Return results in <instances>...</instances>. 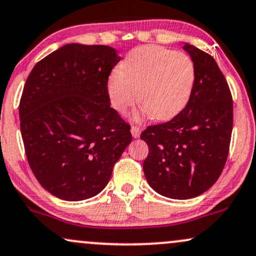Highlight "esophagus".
Segmentation results:
<instances>
[{
    "label": "esophagus",
    "instance_id": "obj_1",
    "mask_svg": "<svg viewBox=\"0 0 256 256\" xmlns=\"http://www.w3.org/2000/svg\"><path fill=\"white\" fill-rule=\"evenodd\" d=\"M130 132H132V135H133V138H139L140 136V128L138 127V126H135V124L132 126Z\"/></svg>",
    "mask_w": 256,
    "mask_h": 256
}]
</instances>
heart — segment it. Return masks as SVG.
Instances as JSON below:
<instances>
[{
    "mask_svg": "<svg viewBox=\"0 0 256 256\" xmlns=\"http://www.w3.org/2000/svg\"><path fill=\"white\" fill-rule=\"evenodd\" d=\"M194 76V63L188 55L147 45L130 51L122 69L110 74L108 94L118 112H127L139 98L142 114H150L154 120H168L187 104Z\"/></svg>",
    "mask_w": 256,
    "mask_h": 256,
    "instance_id": "obj_1",
    "label": "heart"
}]
</instances>
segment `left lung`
Wrapping results in <instances>:
<instances>
[{"mask_svg": "<svg viewBox=\"0 0 256 256\" xmlns=\"http://www.w3.org/2000/svg\"><path fill=\"white\" fill-rule=\"evenodd\" d=\"M195 76L186 108L170 121L148 126L140 135L148 145L144 174L157 193L192 199L217 182L229 154L232 96L214 58L190 44L183 45Z\"/></svg>", "mask_w": 256, "mask_h": 256, "instance_id": "left-lung-1", "label": "left lung"}]
</instances>
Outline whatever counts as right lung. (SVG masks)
Segmentation results:
<instances>
[{
    "instance_id": "right-lung-1",
    "label": "right lung",
    "mask_w": 256,
    "mask_h": 256,
    "mask_svg": "<svg viewBox=\"0 0 256 256\" xmlns=\"http://www.w3.org/2000/svg\"><path fill=\"white\" fill-rule=\"evenodd\" d=\"M120 60L106 45L67 44L27 78L19 105L27 162L42 187L58 199L100 193L130 144V126L110 108L106 87Z\"/></svg>"
}]
</instances>
